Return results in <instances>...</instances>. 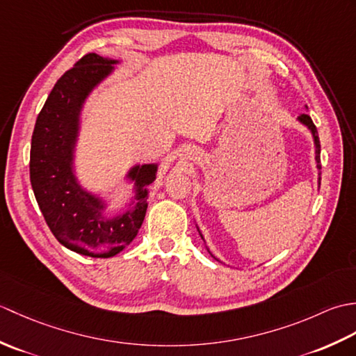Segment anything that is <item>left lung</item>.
<instances>
[{"instance_id":"left-lung-1","label":"left lung","mask_w":356,"mask_h":356,"mask_svg":"<svg viewBox=\"0 0 356 356\" xmlns=\"http://www.w3.org/2000/svg\"><path fill=\"white\" fill-rule=\"evenodd\" d=\"M298 120H300V122L301 124H303V125H306L307 128H309V130H311V133H312V138H314V143H315V161H316V168H318V174H320V176H321V172H320V170H321V163H320V151H321V147H320V139H318V131H316V127L314 125V122H312V119H311V116H309V115H305V113H303V115H300L298 118H297ZM320 180H321V177H318V184H320ZM197 231H199V234H200V237H202V240L203 241H205V238H203V236H202V232H200V229H199V226H197ZM208 249V248H207ZM208 252L211 254V255H213V252H211L209 251V249H208ZM214 257V259L217 260V261H220V260H218L217 259V257L216 255H213Z\"/></svg>"}]
</instances>
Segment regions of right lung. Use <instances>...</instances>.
Segmentation results:
<instances>
[{
  "mask_svg": "<svg viewBox=\"0 0 356 356\" xmlns=\"http://www.w3.org/2000/svg\"><path fill=\"white\" fill-rule=\"evenodd\" d=\"M118 63L88 53L67 70L38 115L30 148V182L45 223L63 246L96 259L119 254L138 236L148 207V185L157 174V163L134 165L128 171L134 199L115 217L104 216L107 203L84 190L74 174L82 107Z\"/></svg>",
  "mask_w": 356,
  "mask_h": 356,
  "instance_id": "add662e5",
  "label": "right lung"
}]
</instances>
